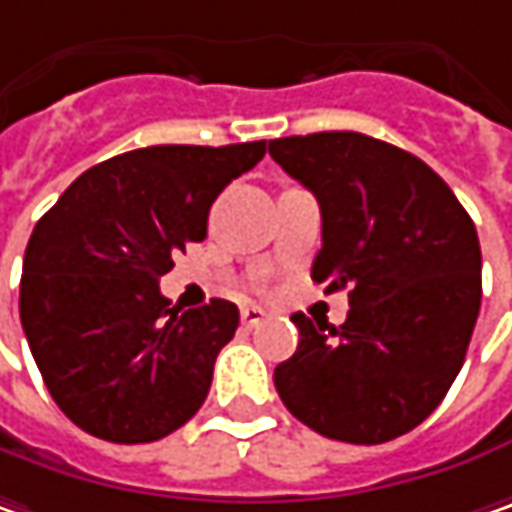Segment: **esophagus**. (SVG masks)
Segmentation results:
<instances>
[{
	"instance_id": "esophagus-1",
	"label": "esophagus",
	"mask_w": 512,
	"mask_h": 512,
	"mask_svg": "<svg viewBox=\"0 0 512 512\" xmlns=\"http://www.w3.org/2000/svg\"><path fill=\"white\" fill-rule=\"evenodd\" d=\"M263 318H266V312H263L260 306H243V309H240V323H243L246 329H255Z\"/></svg>"
}]
</instances>
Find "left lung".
Masks as SVG:
<instances>
[{"instance_id": "obj_1", "label": "left lung", "mask_w": 512, "mask_h": 512, "mask_svg": "<svg viewBox=\"0 0 512 512\" xmlns=\"http://www.w3.org/2000/svg\"><path fill=\"white\" fill-rule=\"evenodd\" d=\"M269 154L318 197L312 280L349 289L335 329L295 312V355L275 369L286 410L315 433L384 444L441 404L481 309L470 214L424 160L358 131L280 137Z\"/></svg>"}]
</instances>
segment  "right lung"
Returning <instances> with one entry per match:
<instances>
[{
  "mask_svg": "<svg viewBox=\"0 0 512 512\" xmlns=\"http://www.w3.org/2000/svg\"><path fill=\"white\" fill-rule=\"evenodd\" d=\"M266 140L151 145L88 168L42 214L25 249L19 318L42 381L79 430L145 444L203 407L240 312H177L160 295L174 255L200 243L217 194Z\"/></svg>",
  "mask_w": 512,
  "mask_h": 512,
  "instance_id": "add662e5",
  "label": "right lung"
}]
</instances>
